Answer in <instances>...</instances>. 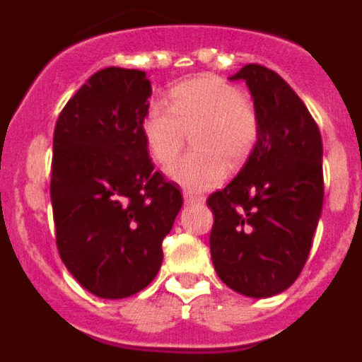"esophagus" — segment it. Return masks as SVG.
<instances>
[{"label":"esophagus","mask_w":362,"mask_h":362,"mask_svg":"<svg viewBox=\"0 0 362 362\" xmlns=\"http://www.w3.org/2000/svg\"><path fill=\"white\" fill-rule=\"evenodd\" d=\"M183 197H185V203L192 204V203H199L201 197L196 196V194H192L190 190H183Z\"/></svg>","instance_id":"obj_1"}]
</instances>
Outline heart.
Masks as SVG:
<instances>
[{
  "instance_id": "1",
  "label": "heart",
  "mask_w": 362,
  "mask_h": 362,
  "mask_svg": "<svg viewBox=\"0 0 362 362\" xmlns=\"http://www.w3.org/2000/svg\"><path fill=\"white\" fill-rule=\"evenodd\" d=\"M168 103H152L141 123L148 153L170 165L192 132L194 150L168 168V175L190 192H204L250 158L261 134L254 103L238 86L201 74L168 90Z\"/></svg>"
}]
</instances>
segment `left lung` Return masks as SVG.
<instances>
[{
  "instance_id": "left-lung-1",
  "label": "left lung",
  "mask_w": 362,
  "mask_h": 362,
  "mask_svg": "<svg viewBox=\"0 0 362 362\" xmlns=\"http://www.w3.org/2000/svg\"><path fill=\"white\" fill-rule=\"evenodd\" d=\"M261 134L245 166L206 204L217 276L246 297H272L299 277L321 217L322 139L292 86L263 65H245Z\"/></svg>"
}]
</instances>
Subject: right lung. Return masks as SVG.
<instances>
[{
  "label": "right lung",
  "mask_w": 362,
  "mask_h": 362,
  "mask_svg": "<svg viewBox=\"0 0 362 362\" xmlns=\"http://www.w3.org/2000/svg\"><path fill=\"white\" fill-rule=\"evenodd\" d=\"M150 94L143 70L108 66L69 99L54 129L57 252L83 288L103 299L152 283L183 206L179 188L148 158L141 123Z\"/></svg>",
  "instance_id": "add662e5"
}]
</instances>
